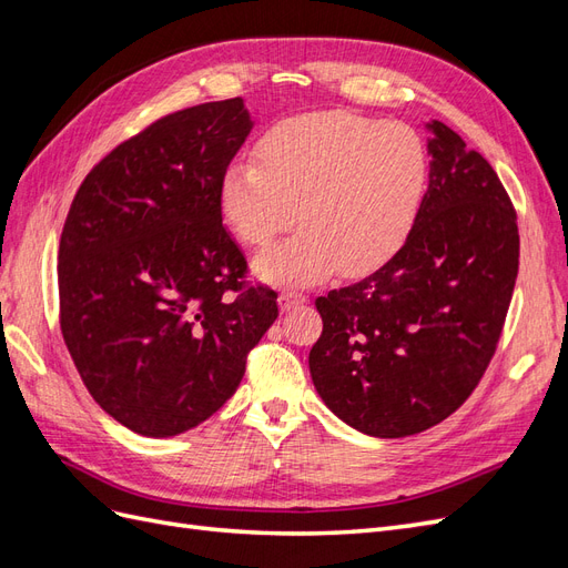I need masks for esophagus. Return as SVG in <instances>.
<instances>
[{"label": "esophagus", "instance_id": "esophagus-1", "mask_svg": "<svg viewBox=\"0 0 568 568\" xmlns=\"http://www.w3.org/2000/svg\"><path fill=\"white\" fill-rule=\"evenodd\" d=\"M305 301L307 298L303 294H298V291H291V288H286V291H282V294H280V307H282L284 313L291 311V307L305 303Z\"/></svg>", "mask_w": 568, "mask_h": 568}]
</instances>
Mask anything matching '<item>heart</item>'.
Returning a JSON list of instances; mask_svg holds the SVG:
<instances>
[{
    "mask_svg": "<svg viewBox=\"0 0 568 568\" xmlns=\"http://www.w3.org/2000/svg\"><path fill=\"white\" fill-rule=\"evenodd\" d=\"M428 178L422 136L400 123L324 111L288 118L220 184V209L244 244L265 248L301 217L303 230L255 261L272 282H317L338 265L365 274L398 251Z\"/></svg>",
    "mask_w": 568,
    "mask_h": 568,
    "instance_id": "1",
    "label": "heart"
}]
</instances>
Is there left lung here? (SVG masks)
<instances>
[{
	"mask_svg": "<svg viewBox=\"0 0 568 568\" xmlns=\"http://www.w3.org/2000/svg\"><path fill=\"white\" fill-rule=\"evenodd\" d=\"M428 189L386 265L315 301L317 393L376 438L426 432L469 398L500 341L519 272L517 211L490 163L434 120Z\"/></svg>",
	"mask_w": 568,
	"mask_h": 568,
	"instance_id": "1",
	"label": "left lung"
}]
</instances>
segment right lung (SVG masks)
<instances>
[{
	"mask_svg": "<svg viewBox=\"0 0 568 568\" xmlns=\"http://www.w3.org/2000/svg\"><path fill=\"white\" fill-rule=\"evenodd\" d=\"M251 128L242 97L168 113L101 159L65 215V348L134 434L178 436L215 415L280 315L222 225L220 184Z\"/></svg>",
	"mask_w": 568,
	"mask_h": 568,
	"instance_id": "1",
	"label": "right lung"
}]
</instances>
